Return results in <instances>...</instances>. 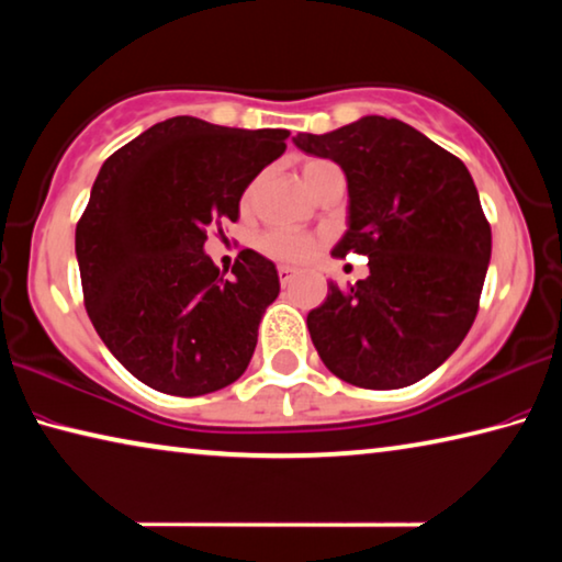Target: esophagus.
<instances>
[{"instance_id":"esophagus-1","label":"esophagus","mask_w":562,"mask_h":562,"mask_svg":"<svg viewBox=\"0 0 562 562\" xmlns=\"http://www.w3.org/2000/svg\"><path fill=\"white\" fill-rule=\"evenodd\" d=\"M278 274H280V282H282V284H290L292 278H294V268H290V265H280Z\"/></svg>"}]
</instances>
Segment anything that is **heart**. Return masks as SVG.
<instances>
[{"instance_id": "heart-1", "label": "heart", "mask_w": 562, "mask_h": 562, "mask_svg": "<svg viewBox=\"0 0 562 562\" xmlns=\"http://www.w3.org/2000/svg\"><path fill=\"white\" fill-rule=\"evenodd\" d=\"M329 168H337L331 166L329 160H322V158H312L307 164L302 166V178L307 188L312 190L317 183V178L325 173ZM252 195V188L245 193V203L250 201ZM258 250L262 255H268L272 260H280V262H302L307 260L312 250H315V240H312L310 235L297 233V231H284V227H272V231L262 233L258 237Z\"/></svg>"}]
</instances>
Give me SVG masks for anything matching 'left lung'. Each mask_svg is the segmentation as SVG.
Listing matches in <instances>:
<instances>
[{
	"instance_id": "obj_1",
	"label": "left lung",
	"mask_w": 562,
	"mask_h": 562,
	"mask_svg": "<svg viewBox=\"0 0 562 562\" xmlns=\"http://www.w3.org/2000/svg\"><path fill=\"white\" fill-rule=\"evenodd\" d=\"M292 140L347 176L349 227L331 255L369 258V278L329 282L327 300L307 315L312 345L355 386L418 382L469 335L491 262V225L469 168L384 116Z\"/></svg>"
}]
</instances>
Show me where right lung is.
<instances>
[{
	"label": "right lung",
	"mask_w": 562,
	"mask_h": 562,
	"mask_svg": "<svg viewBox=\"0 0 562 562\" xmlns=\"http://www.w3.org/2000/svg\"><path fill=\"white\" fill-rule=\"evenodd\" d=\"M288 136L176 116L119 148L93 180L76 225L83 302L111 355L156 392L211 394L250 364L278 268L243 250L223 278L203 245L211 227L237 221L245 188Z\"/></svg>",
	"instance_id": "1"
}]
</instances>
